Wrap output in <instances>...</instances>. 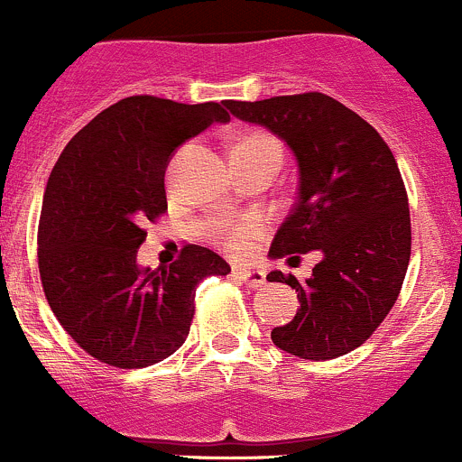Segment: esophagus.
<instances>
[{
    "instance_id": "1",
    "label": "esophagus",
    "mask_w": 462,
    "mask_h": 462,
    "mask_svg": "<svg viewBox=\"0 0 462 462\" xmlns=\"http://www.w3.org/2000/svg\"><path fill=\"white\" fill-rule=\"evenodd\" d=\"M233 276L240 282H245L251 290H260V287L267 285V276H264L263 269H251V267H236L233 269Z\"/></svg>"
}]
</instances>
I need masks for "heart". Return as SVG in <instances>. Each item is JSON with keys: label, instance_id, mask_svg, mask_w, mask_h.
Listing matches in <instances>:
<instances>
[{"label": "heart", "instance_id": "heart-1", "mask_svg": "<svg viewBox=\"0 0 462 462\" xmlns=\"http://www.w3.org/2000/svg\"><path fill=\"white\" fill-rule=\"evenodd\" d=\"M233 150L237 152H249L258 154V157H269L273 162L281 163L282 150L278 139H273L272 134H264V132H251V134L242 136L237 141V145ZM263 231V225L258 220H240V222H225V225L217 226V237L225 242L226 246L233 251H242L254 236Z\"/></svg>", "mask_w": 462, "mask_h": 462}]
</instances>
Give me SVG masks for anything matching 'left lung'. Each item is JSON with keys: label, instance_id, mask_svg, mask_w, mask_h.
<instances>
[{"label": "left lung", "instance_id": "left-lung-1", "mask_svg": "<svg viewBox=\"0 0 462 462\" xmlns=\"http://www.w3.org/2000/svg\"><path fill=\"white\" fill-rule=\"evenodd\" d=\"M225 105L285 141L299 163V198L269 255L321 254L305 281L267 273L299 291L300 303L272 341L314 362L359 348L391 312L411 258L409 199L391 148L359 114L319 91Z\"/></svg>", "mask_w": 462, "mask_h": 462}]
</instances>
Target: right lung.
I'll use <instances>...</instances> for the list:
<instances>
[{"label":"right lung","mask_w":462,"mask_h":462,"mask_svg":"<svg viewBox=\"0 0 462 462\" xmlns=\"http://www.w3.org/2000/svg\"><path fill=\"white\" fill-rule=\"evenodd\" d=\"M222 105L130 96L91 118L53 166L40 278L60 326L98 362L143 368L171 357L189 337L199 281L231 272L199 245H186L171 267L136 264L143 225L168 208V162L208 125L229 123Z\"/></svg>","instance_id":"obj_1"}]
</instances>
